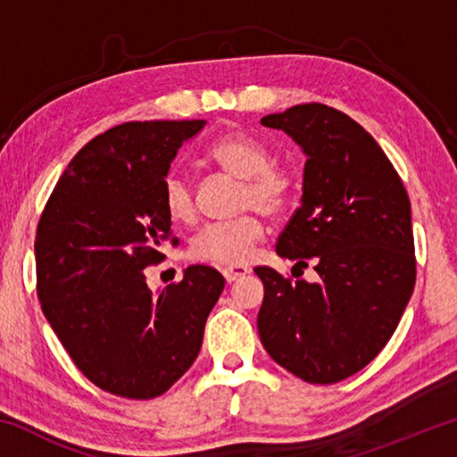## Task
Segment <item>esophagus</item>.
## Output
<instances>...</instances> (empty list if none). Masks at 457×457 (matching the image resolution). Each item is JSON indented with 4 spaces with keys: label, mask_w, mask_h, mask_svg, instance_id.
Instances as JSON below:
<instances>
[{
    "label": "esophagus",
    "mask_w": 457,
    "mask_h": 457,
    "mask_svg": "<svg viewBox=\"0 0 457 457\" xmlns=\"http://www.w3.org/2000/svg\"><path fill=\"white\" fill-rule=\"evenodd\" d=\"M223 278H226V282H236L239 280V278H244L245 274H250V270H247L245 266H226L221 270Z\"/></svg>",
    "instance_id": "34e87169"
}]
</instances>
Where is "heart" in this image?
I'll use <instances>...</instances> for the list:
<instances>
[{
  "label": "heart",
  "mask_w": 457,
  "mask_h": 457,
  "mask_svg": "<svg viewBox=\"0 0 457 457\" xmlns=\"http://www.w3.org/2000/svg\"><path fill=\"white\" fill-rule=\"evenodd\" d=\"M215 165L242 181L237 207L242 212L258 210L266 215H280L288 207L294 189L290 169L274 165L272 154L260 138L247 133L220 137L207 151ZM163 205L169 218L189 223L195 218V195L187 177L179 171L167 173L163 181ZM262 237L264 223L256 213H244L231 221L210 223L191 239L189 252L199 262L218 266L245 264Z\"/></svg>",
  "instance_id": "heart-1"
}]
</instances>
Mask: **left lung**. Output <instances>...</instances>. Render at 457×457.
Segmentation results:
<instances>
[{
    "label": "left lung",
    "mask_w": 457,
    "mask_h": 457,
    "mask_svg": "<svg viewBox=\"0 0 457 457\" xmlns=\"http://www.w3.org/2000/svg\"><path fill=\"white\" fill-rule=\"evenodd\" d=\"M262 125L306 154L303 199L276 253L303 268L311 260L320 280L253 270L264 282L260 340L303 381L338 383L383 351L411 298V204L375 138L337 108L296 104Z\"/></svg>",
    "instance_id": "8db88e82"
}]
</instances>
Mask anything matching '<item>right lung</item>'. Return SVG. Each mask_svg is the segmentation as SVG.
Instances as JSON below:
<instances>
[{"label": "right lung", "instance_id": "1", "mask_svg": "<svg viewBox=\"0 0 457 457\" xmlns=\"http://www.w3.org/2000/svg\"><path fill=\"white\" fill-rule=\"evenodd\" d=\"M205 120L125 122L92 138L54 187L36 231L37 298L84 377L127 399L163 395L197 359L226 280L189 266L153 292L171 218L163 181ZM177 244V239H173Z\"/></svg>", "mask_w": 457, "mask_h": 457}]
</instances>
